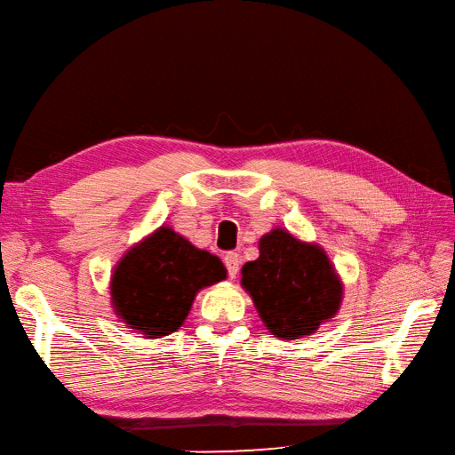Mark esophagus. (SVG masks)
<instances>
[{
	"label": "esophagus",
	"mask_w": 455,
	"mask_h": 455,
	"mask_svg": "<svg viewBox=\"0 0 455 455\" xmlns=\"http://www.w3.org/2000/svg\"><path fill=\"white\" fill-rule=\"evenodd\" d=\"M224 262H226V268H228L229 278L234 280L235 275H237V272H239V264H241L239 254L237 252H228L226 257H224Z\"/></svg>",
	"instance_id": "34e87169"
}]
</instances>
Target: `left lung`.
Wrapping results in <instances>:
<instances>
[{"label": "left lung", "instance_id": "1", "mask_svg": "<svg viewBox=\"0 0 455 455\" xmlns=\"http://www.w3.org/2000/svg\"><path fill=\"white\" fill-rule=\"evenodd\" d=\"M260 257L243 266L241 283L275 338L313 334L339 308L341 283L324 251L283 229L266 234Z\"/></svg>", "mask_w": 455, "mask_h": 455}]
</instances>
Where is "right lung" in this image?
Listing matches in <instances>:
<instances>
[{
  "instance_id": "add662e5",
  "label": "right lung",
  "mask_w": 455,
  "mask_h": 455,
  "mask_svg": "<svg viewBox=\"0 0 455 455\" xmlns=\"http://www.w3.org/2000/svg\"><path fill=\"white\" fill-rule=\"evenodd\" d=\"M224 278L218 257L160 228L119 262L112 299L124 323L147 338H160L183 324L198 290Z\"/></svg>"
}]
</instances>
